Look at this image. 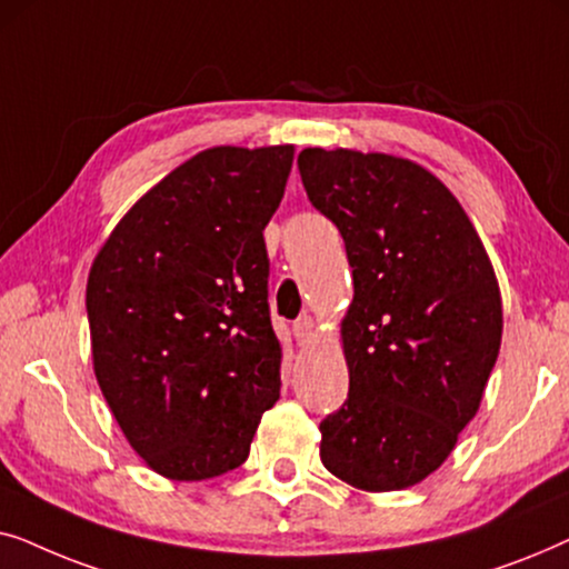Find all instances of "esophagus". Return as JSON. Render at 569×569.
Masks as SVG:
<instances>
[{"label":"esophagus","instance_id":"1","mask_svg":"<svg viewBox=\"0 0 569 569\" xmlns=\"http://www.w3.org/2000/svg\"><path fill=\"white\" fill-rule=\"evenodd\" d=\"M313 329H316V323H313V318H310V316H300L298 321H295V326H292L295 339H298L302 347L313 341Z\"/></svg>","mask_w":569,"mask_h":569}]
</instances>
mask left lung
I'll return each instance as SVG.
<instances>
[{
  "label": "left lung",
  "instance_id": "obj_1",
  "mask_svg": "<svg viewBox=\"0 0 569 569\" xmlns=\"http://www.w3.org/2000/svg\"><path fill=\"white\" fill-rule=\"evenodd\" d=\"M298 168L355 279L341 321L349 396L321 422V461L365 492L415 487L453 453L500 355L492 261L448 186L417 162L308 147Z\"/></svg>",
  "mask_w": 569,
  "mask_h": 569
}]
</instances>
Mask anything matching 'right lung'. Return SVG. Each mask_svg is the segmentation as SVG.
<instances>
[{"label":"right lung","mask_w":569,"mask_h":569,"mask_svg":"<svg viewBox=\"0 0 569 569\" xmlns=\"http://www.w3.org/2000/svg\"><path fill=\"white\" fill-rule=\"evenodd\" d=\"M295 147H209L116 224L88 277L92 370L121 432L160 477H222L279 399L263 228Z\"/></svg>","instance_id":"add662e5"}]
</instances>
